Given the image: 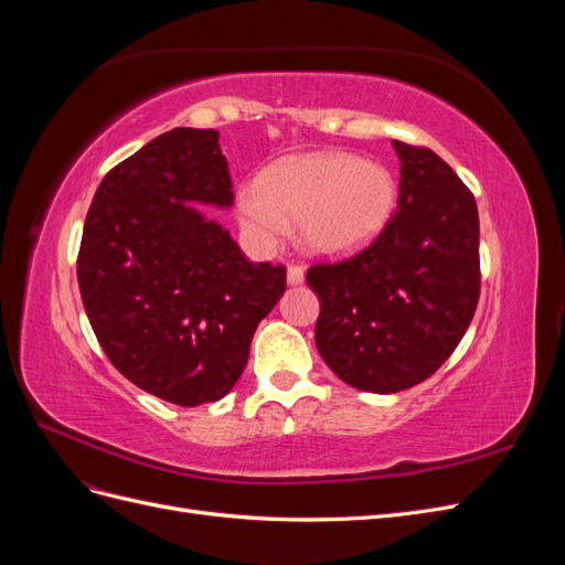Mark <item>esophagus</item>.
Here are the masks:
<instances>
[{
  "mask_svg": "<svg viewBox=\"0 0 565 565\" xmlns=\"http://www.w3.org/2000/svg\"><path fill=\"white\" fill-rule=\"evenodd\" d=\"M301 282H303V266H299V264L287 266V285L297 287V285H301Z\"/></svg>",
  "mask_w": 565,
  "mask_h": 565,
  "instance_id": "obj_1",
  "label": "esophagus"
}]
</instances>
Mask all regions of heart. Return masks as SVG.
Wrapping results in <instances>:
<instances>
[{
    "instance_id": "b5f03b06",
    "label": "heart",
    "mask_w": 565,
    "mask_h": 565,
    "mask_svg": "<svg viewBox=\"0 0 565 565\" xmlns=\"http://www.w3.org/2000/svg\"><path fill=\"white\" fill-rule=\"evenodd\" d=\"M398 185L380 162L318 150L273 162L237 193V221L252 243L276 247L299 221L306 249L320 256L361 252L396 212Z\"/></svg>"
}]
</instances>
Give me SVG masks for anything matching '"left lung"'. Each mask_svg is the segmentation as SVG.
<instances>
[{
  "mask_svg": "<svg viewBox=\"0 0 565 565\" xmlns=\"http://www.w3.org/2000/svg\"><path fill=\"white\" fill-rule=\"evenodd\" d=\"M398 210L377 241L306 273L320 299L316 347L341 382L370 393L415 386L448 361L481 292L478 210L434 150L393 141Z\"/></svg>",
  "mask_w": 565,
  "mask_h": 565,
  "instance_id": "obj_1",
  "label": "left lung"
}]
</instances>
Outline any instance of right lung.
Returning <instances> with one entry per match:
<instances>
[{"label": "right lung", "mask_w": 565, "mask_h": 565, "mask_svg": "<svg viewBox=\"0 0 565 565\" xmlns=\"http://www.w3.org/2000/svg\"><path fill=\"white\" fill-rule=\"evenodd\" d=\"M218 131L177 127L100 181L84 221L77 282L108 361L139 388L195 407L241 380L285 266L252 264L195 204H233Z\"/></svg>", "instance_id": "add662e5"}]
</instances>
